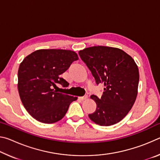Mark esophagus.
<instances>
[{"label":"esophagus","instance_id":"1","mask_svg":"<svg viewBox=\"0 0 160 160\" xmlns=\"http://www.w3.org/2000/svg\"><path fill=\"white\" fill-rule=\"evenodd\" d=\"M88 95H85V96H83V97H80L79 99L80 100H85V99H88Z\"/></svg>","mask_w":160,"mask_h":160}]
</instances>
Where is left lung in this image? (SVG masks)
<instances>
[{
    "label": "left lung",
    "instance_id": "1",
    "mask_svg": "<svg viewBox=\"0 0 160 160\" xmlns=\"http://www.w3.org/2000/svg\"><path fill=\"white\" fill-rule=\"evenodd\" d=\"M79 56L95 79L104 85L101 98L90 97L97 104L89 118L99 126L117 123L128 114L138 94L139 70L131 56L118 48L92 47L79 51Z\"/></svg>",
    "mask_w": 160,
    "mask_h": 160
}]
</instances>
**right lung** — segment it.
Returning a JSON list of instances; mask_svg holds the SVG:
<instances>
[{"label": "right lung", "mask_w": 160, "mask_h": 160, "mask_svg": "<svg viewBox=\"0 0 160 160\" xmlns=\"http://www.w3.org/2000/svg\"><path fill=\"white\" fill-rule=\"evenodd\" d=\"M78 60V54L63 49H39L24 58L18 69V92L28 112L44 123L60 121L68 112L70 103L78 97L57 92L53 88L69 83L61 75Z\"/></svg>", "instance_id": "right-lung-1"}]
</instances>
